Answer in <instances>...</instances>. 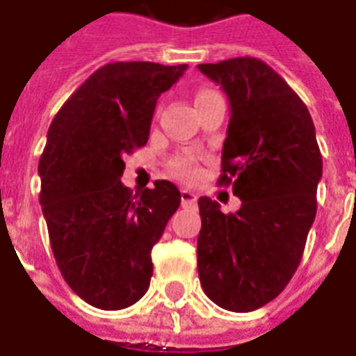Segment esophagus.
<instances>
[{"mask_svg": "<svg viewBox=\"0 0 356 356\" xmlns=\"http://www.w3.org/2000/svg\"><path fill=\"white\" fill-rule=\"evenodd\" d=\"M196 194L194 192H190V190H181V203H183V207H194L196 205Z\"/></svg>", "mask_w": 356, "mask_h": 356, "instance_id": "1", "label": "esophagus"}]
</instances>
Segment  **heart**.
Returning a JSON list of instances; mask_svg holds the SVG:
<instances>
[{"mask_svg":"<svg viewBox=\"0 0 356 356\" xmlns=\"http://www.w3.org/2000/svg\"><path fill=\"white\" fill-rule=\"evenodd\" d=\"M216 91L213 89H202L197 91L196 99H202V97H207V95H214ZM172 173L175 177L183 179V181H194L200 175V170H197L196 159L192 154H181L172 162Z\"/></svg>","mask_w":356,"mask_h":356,"instance_id":"heart-1","label":"heart"}]
</instances>
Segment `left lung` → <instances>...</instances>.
I'll use <instances>...</instances> for the list:
<instances>
[{
	"instance_id": "8db88e82",
	"label": "left lung",
	"mask_w": 356,
	"mask_h": 356,
	"mask_svg": "<svg viewBox=\"0 0 356 356\" xmlns=\"http://www.w3.org/2000/svg\"><path fill=\"white\" fill-rule=\"evenodd\" d=\"M197 69L229 99L218 184H233L241 200L229 214L211 197L197 200V275L214 305L252 312L278 297L300 263L316 218L321 151L306 104L261 59Z\"/></svg>"
}]
</instances>
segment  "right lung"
Masks as SVG:
<instances>
[{
    "mask_svg": "<svg viewBox=\"0 0 356 356\" xmlns=\"http://www.w3.org/2000/svg\"><path fill=\"white\" fill-rule=\"evenodd\" d=\"M184 70L151 61L104 65L48 129L39 202L51 252L70 289L100 310H123L145 295L151 248L181 203L170 181L132 194L121 175L124 154L147 143L159 97Z\"/></svg>",
    "mask_w": 356,
    "mask_h": 356,
    "instance_id": "add662e5",
    "label": "right lung"
}]
</instances>
